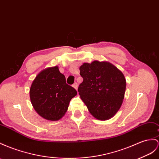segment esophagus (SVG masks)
<instances>
[{"instance_id":"obj_1","label":"esophagus","mask_w":159,"mask_h":159,"mask_svg":"<svg viewBox=\"0 0 159 159\" xmlns=\"http://www.w3.org/2000/svg\"><path fill=\"white\" fill-rule=\"evenodd\" d=\"M72 87H74L76 90H77V89H78V84H77V83H74L72 84Z\"/></svg>"}]
</instances>
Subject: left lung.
Segmentation results:
<instances>
[{"instance_id":"left-lung-1","label":"left lung","mask_w":159,"mask_h":159,"mask_svg":"<svg viewBox=\"0 0 159 159\" xmlns=\"http://www.w3.org/2000/svg\"><path fill=\"white\" fill-rule=\"evenodd\" d=\"M83 81L78 89L89 111L99 120H107L120 109L126 88L123 73L111 63L95 60L79 68Z\"/></svg>"}]
</instances>
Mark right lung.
<instances>
[{
	"mask_svg": "<svg viewBox=\"0 0 159 159\" xmlns=\"http://www.w3.org/2000/svg\"><path fill=\"white\" fill-rule=\"evenodd\" d=\"M75 89L66 83L58 66L45 68L35 76L30 89L32 105L38 114L49 121H58L67 111L75 97Z\"/></svg>",
	"mask_w": 159,
	"mask_h": 159,
	"instance_id": "add662e5",
	"label": "right lung"
}]
</instances>
